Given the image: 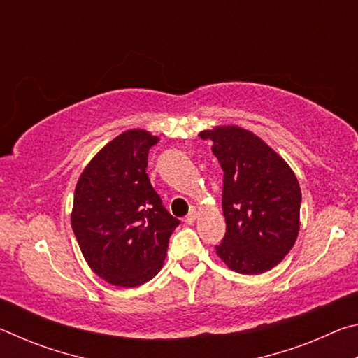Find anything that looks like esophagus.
Listing matches in <instances>:
<instances>
[{
	"label": "esophagus",
	"instance_id": "esophagus-1",
	"mask_svg": "<svg viewBox=\"0 0 358 358\" xmlns=\"http://www.w3.org/2000/svg\"><path fill=\"white\" fill-rule=\"evenodd\" d=\"M196 220H197V211H196V210H191L189 215L186 216V222H187V224H192Z\"/></svg>",
	"mask_w": 358,
	"mask_h": 358
}]
</instances>
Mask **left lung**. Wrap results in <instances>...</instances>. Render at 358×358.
Listing matches in <instances>:
<instances>
[{
  "mask_svg": "<svg viewBox=\"0 0 358 358\" xmlns=\"http://www.w3.org/2000/svg\"><path fill=\"white\" fill-rule=\"evenodd\" d=\"M221 162L226 235L216 254L230 270L260 275L292 250L300 230L301 191L286 159L237 124L199 132Z\"/></svg>",
  "mask_w": 358,
  "mask_h": 358,
  "instance_id": "8db88e82",
  "label": "left lung"
}]
</instances>
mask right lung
Instances as JSON below:
<instances>
[{"label":"right lung","instance_id":"1","mask_svg":"<svg viewBox=\"0 0 358 358\" xmlns=\"http://www.w3.org/2000/svg\"><path fill=\"white\" fill-rule=\"evenodd\" d=\"M159 137L128 129L104 145L78 177L71 226L96 275L136 287L159 273L180 221L162 207L147 173Z\"/></svg>","mask_w":358,"mask_h":358}]
</instances>
